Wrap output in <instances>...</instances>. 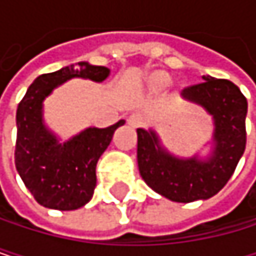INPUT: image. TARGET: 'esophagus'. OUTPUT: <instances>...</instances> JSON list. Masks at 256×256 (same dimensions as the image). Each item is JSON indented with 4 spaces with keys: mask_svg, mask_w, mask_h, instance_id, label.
<instances>
[{
    "mask_svg": "<svg viewBox=\"0 0 256 256\" xmlns=\"http://www.w3.org/2000/svg\"><path fill=\"white\" fill-rule=\"evenodd\" d=\"M127 122H129L132 127H141L144 124V118L140 114H132L129 118H127Z\"/></svg>",
    "mask_w": 256,
    "mask_h": 256,
    "instance_id": "obj_1",
    "label": "esophagus"
}]
</instances>
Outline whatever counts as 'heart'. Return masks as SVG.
Listing matches in <instances>:
<instances>
[{
  "mask_svg": "<svg viewBox=\"0 0 256 256\" xmlns=\"http://www.w3.org/2000/svg\"><path fill=\"white\" fill-rule=\"evenodd\" d=\"M158 81H160V84H162V86H167L170 82V78L169 76H166V75H161L160 78H158Z\"/></svg>",
  "mask_w": 256,
  "mask_h": 256,
  "instance_id": "b5f03b06",
  "label": "heart"
}]
</instances>
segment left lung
<instances>
[{
  "label": "left lung",
  "mask_w": 256,
  "mask_h": 256,
  "mask_svg": "<svg viewBox=\"0 0 256 256\" xmlns=\"http://www.w3.org/2000/svg\"><path fill=\"white\" fill-rule=\"evenodd\" d=\"M204 81L182 90V96L201 104L215 121V149L208 161L180 160L167 154L152 130L138 129V167L142 180L160 195L176 202H192L216 195L246 149L248 100L229 80L202 76Z\"/></svg>",
  "instance_id": "8db88e82"
}]
</instances>
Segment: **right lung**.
I'll use <instances>...</instances> for the list:
<instances>
[{
  "mask_svg": "<svg viewBox=\"0 0 256 256\" xmlns=\"http://www.w3.org/2000/svg\"><path fill=\"white\" fill-rule=\"evenodd\" d=\"M109 68L80 62L38 76L27 89L16 110L15 166L34 198L44 208L75 210L87 204L96 186V162L124 120L106 129L84 130L64 144L42 124V100L68 78L102 81Z\"/></svg>",
  "mask_w": 256,
  "mask_h": 256,
  "instance_id": "obj_1",
  "label": "right lung"
}]
</instances>
